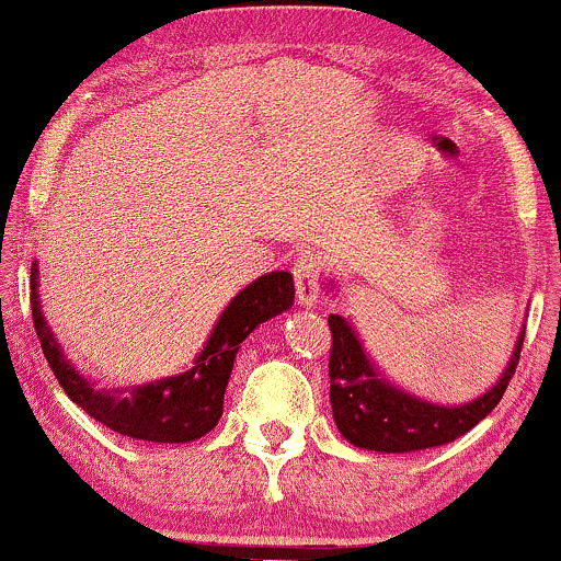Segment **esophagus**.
<instances>
[{
  "label": "esophagus",
  "mask_w": 561,
  "mask_h": 561,
  "mask_svg": "<svg viewBox=\"0 0 561 561\" xmlns=\"http://www.w3.org/2000/svg\"><path fill=\"white\" fill-rule=\"evenodd\" d=\"M295 289H298L300 306H313L319 300L321 282H319V259L313 253H302L293 268Z\"/></svg>",
  "instance_id": "1"
}]
</instances>
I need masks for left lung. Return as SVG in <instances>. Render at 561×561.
<instances>
[{
  "instance_id": "obj_1",
  "label": "left lung",
  "mask_w": 561,
  "mask_h": 561,
  "mask_svg": "<svg viewBox=\"0 0 561 561\" xmlns=\"http://www.w3.org/2000/svg\"><path fill=\"white\" fill-rule=\"evenodd\" d=\"M330 401L340 435L353 446L382 454L435 448L456 440L485 420L504 396L519 364L525 332H519L512 362L491 390L461 405H440L390 385L366 356L353 324L337 313L330 317Z\"/></svg>"
}]
</instances>
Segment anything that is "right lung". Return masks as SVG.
Segmentation results:
<instances>
[{
	"label": "right lung",
	"instance_id": "add662e5",
	"mask_svg": "<svg viewBox=\"0 0 561 561\" xmlns=\"http://www.w3.org/2000/svg\"><path fill=\"white\" fill-rule=\"evenodd\" d=\"M36 276L38 268L34 263L31 266V313H34L44 358L55 371L57 382L68 392L70 401L79 403L96 422L126 437L150 443H190L210 433L224 414V392H227L231 366H234L242 340L263 321L293 308L295 302L293 274H263L253 285L237 293L234 300L224 308L192 369L176 377L134 385L131 390H96L87 377L73 369L55 334L49 332L42 302H38Z\"/></svg>",
	"mask_w": 561,
	"mask_h": 561
}]
</instances>
